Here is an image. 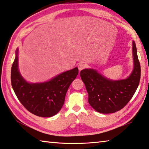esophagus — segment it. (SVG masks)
<instances>
[{
    "mask_svg": "<svg viewBox=\"0 0 149 149\" xmlns=\"http://www.w3.org/2000/svg\"><path fill=\"white\" fill-rule=\"evenodd\" d=\"M86 66H87V65L85 64H84V63H79V64H78V65H77L78 69H79V71L85 69V68H86Z\"/></svg>",
    "mask_w": 149,
    "mask_h": 149,
    "instance_id": "34e87169",
    "label": "esophagus"
}]
</instances>
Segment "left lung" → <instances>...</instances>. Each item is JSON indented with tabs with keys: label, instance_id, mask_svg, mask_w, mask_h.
I'll return each mask as SVG.
<instances>
[{
	"label": "left lung",
	"instance_id": "8db88e82",
	"mask_svg": "<svg viewBox=\"0 0 149 149\" xmlns=\"http://www.w3.org/2000/svg\"><path fill=\"white\" fill-rule=\"evenodd\" d=\"M132 50L134 67L127 79H108L93 69L81 71V78L89 95L88 101L97 112L111 114L119 111L129 102L135 94L139 84L141 65L134 41Z\"/></svg>",
	"mask_w": 149,
	"mask_h": 149
}]
</instances>
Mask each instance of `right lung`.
Wrapping results in <instances>:
<instances>
[{"label":"right lung","mask_w":149,"mask_h":149,"mask_svg":"<svg viewBox=\"0 0 149 149\" xmlns=\"http://www.w3.org/2000/svg\"><path fill=\"white\" fill-rule=\"evenodd\" d=\"M18 49L11 70V84L22 105L32 114L41 117H51L61 110L70 84L79 72L77 68L63 72L49 81L29 84L18 70Z\"/></svg>","instance_id":"1"}]
</instances>
